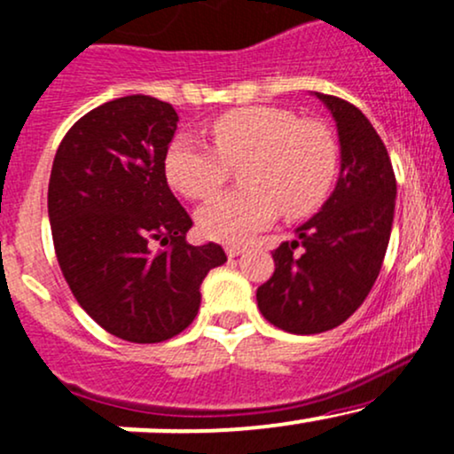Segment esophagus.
<instances>
[{"label": "esophagus", "instance_id": "esophagus-1", "mask_svg": "<svg viewBox=\"0 0 454 454\" xmlns=\"http://www.w3.org/2000/svg\"><path fill=\"white\" fill-rule=\"evenodd\" d=\"M246 252V246H239V243H231V246H226V254L228 258H235L239 254Z\"/></svg>", "mask_w": 454, "mask_h": 454}]
</instances>
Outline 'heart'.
<instances>
[{
  "label": "heart",
  "instance_id": "b5f03b06",
  "mask_svg": "<svg viewBox=\"0 0 454 454\" xmlns=\"http://www.w3.org/2000/svg\"><path fill=\"white\" fill-rule=\"evenodd\" d=\"M215 146L187 136L174 137L166 176L183 196L207 200L239 168L243 189L213 198L198 211L208 239L243 241L269 226L278 213L301 219L330 193L338 166L333 133L321 121H300L295 112L271 106L231 109L211 124Z\"/></svg>",
  "mask_w": 454,
  "mask_h": 454
}]
</instances>
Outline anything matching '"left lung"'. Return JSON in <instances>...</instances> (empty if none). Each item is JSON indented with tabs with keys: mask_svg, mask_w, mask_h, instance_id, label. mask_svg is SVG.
<instances>
[{
	"mask_svg": "<svg viewBox=\"0 0 454 454\" xmlns=\"http://www.w3.org/2000/svg\"><path fill=\"white\" fill-rule=\"evenodd\" d=\"M332 112L340 174L321 211L273 250L276 271L256 301L271 325L321 333L345 323L381 271L392 232L396 178L381 137L351 103L315 92Z\"/></svg>",
	"mask_w": 454,
	"mask_h": 454,
	"instance_id": "1",
	"label": "left lung"
}]
</instances>
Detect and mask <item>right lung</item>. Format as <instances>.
Returning <instances> with one entry per match:
<instances>
[{"instance_id": "obj_1", "label": "right lung", "mask_w": 454, "mask_h": 454, "mask_svg": "<svg viewBox=\"0 0 454 454\" xmlns=\"http://www.w3.org/2000/svg\"><path fill=\"white\" fill-rule=\"evenodd\" d=\"M176 122L170 103L144 94L103 103L64 136L49 178L53 246L74 300L139 345L185 330L202 280L226 262L217 243L185 241L193 222L166 178Z\"/></svg>"}]
</instances>
